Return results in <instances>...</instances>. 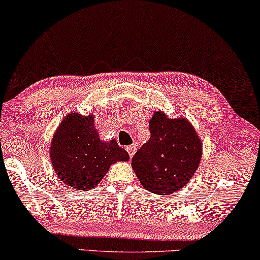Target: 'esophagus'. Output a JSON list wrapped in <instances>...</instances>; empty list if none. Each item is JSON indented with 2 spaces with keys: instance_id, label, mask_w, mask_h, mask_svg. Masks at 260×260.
I'll list each match as a JSON object with an SVG mask.
<instances>
[{
  "instance_id": "obj_1",
  "label": "esophagus",
  "mask_w": 260,
  "mask_h": 260,
  "mask_svg": "<svg viewBox=\"0 0 260 260\" xmlns=\"http://www.w3.org/2000/svg\"><path fill=\"white\" fill-rule=\"evenodd\" d=\"M136 150H137L136 144H131V146H127L126 147V151H127V153H129V156L130 157L134 156V154L136 153Z\"/></svg>"
}]
</instances>
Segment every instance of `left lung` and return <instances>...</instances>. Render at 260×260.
<instances>
[{
    "label": "left lung",
    "instance_id": "8db88e82",
    "mask_svg": "<svg viewBox=\"0 0 260 260\" xmlns=\"http://www.w3.org/2000/svg\"><path fill=\"white\" fill-rule=\"evenodd\" d=\"M150 140L134 155L131 165L143 187L156 194H171L184 187L196 172L202 143L184 118L170 119L155 112L149 122Z\"/></svg>",
    "mask_w": 260,
    "mask_h": 260
}]
</instances>
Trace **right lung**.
Instances as JSON below:
<instances>
[{
    "mask_svg": "<svg viewBox=\"0 0 260 260\" xmlns=\"http://www.w3.org/2000/svg\"><path fill=\"white\" fill-rule=\"evenodd\" d=\"M50 154L60 180L80 191L99 184L116 161L129 160V154L116 140L100 141L92 116L79 113H70L59 124Z\"/></svg>",
    "mask_w": 260,
    "mask_h": 260,
    "instance_id": "add662e5",
    "label": "right lung"
}]
</instances>
